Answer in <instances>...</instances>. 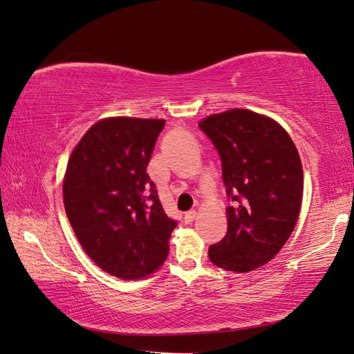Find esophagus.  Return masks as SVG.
<instances>
[{"label": "esophagus", "instance_id": "esophagus-1", "mask_svg": "<svg viewBox=\"0 0 354 354\" xmlns=\"http://www.w3.org/2000/svg\"><path fill=\"white\" fill-rule=\"evenodd\" d=\"M196 209H190V212H187L185 214H184V222L185 223H192L193 221H194V217H196Z\"/></svg>", "mask_w": 354, "mask_h": 354}]
</instances>
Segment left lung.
Instances as JSON below:
<instances>
[{
    "label": "left lung",
    "instance_id": "1",
    "mask_svg": "<svg viewBox=\"0 0 354 354\" xmlns=\"http://www.w3.org/2000/svg\"><path fill=\"white\" fill-rule=\"evenodd\" d=\"M222 161L228 231L209 246L213 265L248 272L272 260L295 228L303 165L292 138L272 118L231 109L199 123Z\"/></svg>",
    "mask_w": 354,
    "mask_h": 354
}]
</instances>
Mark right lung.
Returning <instances> with one entry per match:
<instances>
[{
  "mask_svg": "<svg viewBox=\"0 0 354 354\" xmlns=\"http://www.w3.org/2000/svg\"><path fill=\"white\" fill-rule=\"evenodd\" d=\"M164 120L104 118L70 156L64 205L82 248L104 272L142 278L169 255L178 222L165 214L147 175Z\"/></svg>",
  "mask_w": 354,
  "mask_h": 354,
  "instance_id": "add662e5",
  "label": "right lung"
}]
</instances>
